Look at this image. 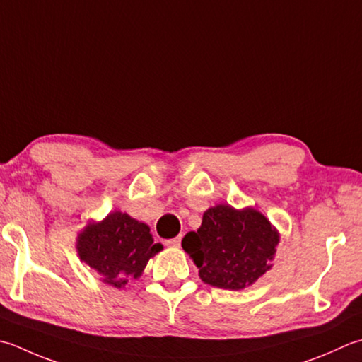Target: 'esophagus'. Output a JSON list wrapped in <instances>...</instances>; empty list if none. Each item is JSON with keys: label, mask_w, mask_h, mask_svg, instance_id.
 Wrapping results in <instances>:
<instances>
[{"label": "esophagus", "mask_w": 362, "mask_h": 362, "mask_svg": "<svg viewBox=\"0 0 362 362\" xmlns=\"http://www.w3.org/2000/svg\"><path fill=\"white\" fill-rule=\"evenodd\" d=\"M180 242H182V237H175V238H171V240H166L165 245L171 246V247H179Z\"/></svg>", "instance_id": "obj_1"}]
</instances>
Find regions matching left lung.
Masks as SVG:
<instances>
[{
  "label": "left lung",
  "instance_id": "1",
  "mask_svg": "<svg viewBox=\"0 0 362 362\" xmlns=\"http://www.w3.org/2000/svg\"><path fill=\"white\" fill-rule=\"evenodd\" d=\"M278 243V230L260 211L219 204L205 211L197 232L183 237L182 247L205 284L240 290L270 270Z\"/></svg>",
  "mask_w": 362,
  "mask_h": 362
}]
</instances>
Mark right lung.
Returning a JSON list of instances; mask_svg holds the SVG:
<instances>
[{
  "instance_id": "right-lung-1",
  "label": "right lung",
  "mask_w": 362,
  "mask_h": 362,
  "mask_svg": "<svg viewBox=\"0 0 362 362\" xmlns=\"http://www.w3.org/2000/svg\"><path fill=\"white\" fill-rule=\"evenodd\" d=\"M163 250L148 226L122 211H111L100 223H89L76 238L78 256L102 276L105 284L124 288L143 274L147 262Z\"/></svg>"
}]
</instances>
